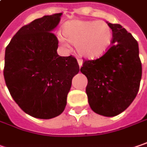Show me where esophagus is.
Listing matches in <instances>:
<instances>
[{
    "label": "esophagus",
    "instance_id": "1",
    "mask_svg": "<svg viewBox=\"0 0 147 147\" xmlns=\"http://www.w3.org/2000/svg\"><path fill=\"white\" fill-rule=\"evenodd\" d=\"M78 63L79 68H81V67H82V65H83V61H82L81 59H78Z\"/></svg>",
    "mask_w": 147,
    "mask_h": 147
}]
</instances>
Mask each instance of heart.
Returning a JSON list of instances; mask_svg holds the SVG:
<instances>
[{
	"label": "heart",
	"mask_w": 147,
	"mask_h": 147,
	"mask_svg": "<svg viewBox=\"0 0 147 147\" xmlns=\"http://www.w3.org/2000/svg\"><path fill=\"white\" fill-rule=\"evenodd\" d=\"M59 41L65 47L69 43L76 46L78 54L88 59H96L106 54L113 38L111 26L103 20H73L66 22Z\"/></svg>",
	"instance_id": "heart-1"
}]
</instances>
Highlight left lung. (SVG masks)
I'll return each mask as SVG.
<instances>
[{"label":"left lung","instance_id":"obj_1","mask_svg":"<svg viewBox=\"0 0 147 147\" xmlns=\"http://www.w3.org/2000/svg\"><path fill=\"white\" fill-rule=\"evenodd\" d=\"M108 23V22H107ZM112 45L99 59L85 60L80 71L88 78L86 93L96 113L114 117L136 98L142 79L138 43L119 24H111Z\"/></svg>","mask_w":147,"mask_h":147}]
</instances>
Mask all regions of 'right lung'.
Listing matches in <instances>:
<instances>
[{
	"mask_svg": "<svg viewBox=\"0 0 147 147\" xmlns=\"http://www.w3.org/2000/svg\"><path fill=\"white\" fill-rule=\"evenodd\" d=\"M61 16H45L21 27L5 48V84L18 106L36 118L62 113L72 79L79 71L74 56L57 54L59 41L52 31Z\"/></svg>",
	"mask_w": 147,
	"mask_h": 147,
	"instance_id": "obj_1",
	"label": "right lung"
}]
</instances>
